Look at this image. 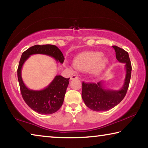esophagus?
I'll return each instance as SVG.
<instances>
[{"mask_svg":"<svg viewBox=\"0 0 148 148\" xmlns=\"http://www.w3.org/2000/svg\"><path fill=\"white\" fill-rule=\"evenodd\" d=\"M79 77L77 75H73L71 77V78H70V79L71 80H73V79H78Z\"/></svg>","mask_w":148,"mask_h":148,"instance_id":"34e87169","label":"esophagus"}]
</instances>
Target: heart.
<instances>
[{
    "instance_id": "heart-1",
    "label": "heart",
    "mask_w": 148,
    "mask_h": 148,
    "mask_svg": "<svg viewBox=\"0 0 148 148\" xmlns=\"http://www.w3.org/2000/svg\"><path fill=\"white\" fill-rule=\"evenodd\" d=\"M107 59L100 52L92 51L80 53L74 58L75 68L82 71H92L99 74L108 65Z\"/></svg>"
}]
</instances>
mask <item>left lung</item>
Listing matches in <instances>:
<instances>
[{
    "label": "left lung",
    "mask_w": 148,
    "mask_h": 148,
    "mask_svg": "<svg viewBox=\"0 0 148 148\" xmlns=\"http://www.w3.org/2000/svg\"><path fill=\"white\" fill-rule=\"evenodd\" d=\"M112 47L115 51L117 60L125 64L126 76L124 84L120 90H113L104 88L102 81L97 83L83 82L82 98L87 107L95 111H108L114 108L125 98L129 86L132 66L129 54L117 46Z\"/></svg>",
    "instance_id": "8db88e82"
}]
</instances>
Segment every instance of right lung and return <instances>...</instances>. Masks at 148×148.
<instances>
[{"label":"right lung","mask_w":148,"mask_h":148,"mask_svg":"<svg viewBox=\"0 0 148 148\" xmlns=\"http://www.w3.org/2000/svg\"><path fill=\"white\" fill-rule=\"evenodd\" d=\"M40 54L50 56L57 62L63 64L64 57L56 46L52 45H35L23 52L18 68V79L23 99L33 111L40 114H52L62 107L69 78L56 75L49 85L40 90H30L23 83L21 68L31 55Z\"/></svg>","instance_id":"right-lung-1"}]
</instances>
